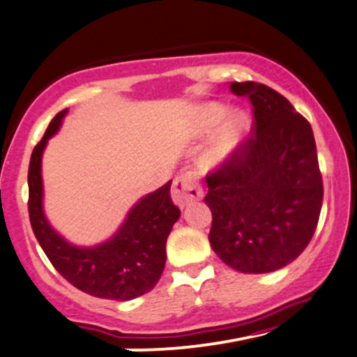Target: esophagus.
Instances as JSON below:
<instances>
[{"mask_svg":"<svg viewBox=\"0 0 357 357\" xmlns=\"http://www.w3.org/2000/svg\"><path fill=\"white\" fill-rule=\"evenodd\" d=\"M171 196H173V201L179 208H184V206L192 203V201L201 199L203 197V188L197 181L196 173L184 171V173L176 176Z\"/></svg>","mask_w":357,"mask_h":357,"instance_id":"1","label":"esophagus"}]
</instances>
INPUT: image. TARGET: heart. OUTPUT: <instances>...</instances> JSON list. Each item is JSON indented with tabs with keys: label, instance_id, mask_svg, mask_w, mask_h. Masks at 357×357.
<instances>
[{
	"label": "heart",
	"instance_id": "1",
	"mask_svg": "<svg viewBox=\"0 0 357 357\" xmlns=\"http://www.w3.org/2000/svg\"><path fill=\"white\" fill-rule=\"evenodd\" d=\"M227 108L221 102H208L197 109L196 123L201 131H209L216 126L218 123L225 118ZM248 130V119L243 113H231L226 116L225 121L218 128L216 135L211 146H209L208 154H206V162L209 166H220L225 162L231 153L241 143L244 131Z\"/></svg>",
	"mask_w": 357,
	"mask_h": 357
}]
</instances>
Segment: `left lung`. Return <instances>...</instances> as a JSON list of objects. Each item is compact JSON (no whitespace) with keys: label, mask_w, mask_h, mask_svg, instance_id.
Instances as JSON below:
<instances>
[{"label":"left lung","mask_w":357,"mask_h":357,"mask_svg":"<svg viewBox=\"0 0 357 357\" xmlns=\"http://www.w3.org/2000/svg\"><path fill=\"white\" fill-rule=\"evenodd\" d=\"M231 91L249 98L255 126L206 176L209 243L236 271H278L306 249L319 221L323 176L314 135L307 119L269 86L231 83Z\"/></svg>","instance_id":"left-lung-1"}]
</instances>
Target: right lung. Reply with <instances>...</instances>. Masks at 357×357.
<instances>
[{"label":"right lung","mask_w":357,"mask_h":357,"mask_svg":"<svg viewBox=\"0 0 357 357\" xmlns=\"http://www.w3.org/2000/svg\"><path fill=\"white\" fill-rule=\"evenodd\" d=\"M68 109L51 119L34 146L28 169V211L33 233L51 264L70 284L94 298L130 301L156 286L166 264V239L181 211L173 204L171 181L132 206L113 238L93 248H79L61 238L43 211L41 158L46 143L61 126Z\"/></svg>","instance_id":"add662e5"}]
</instances>
